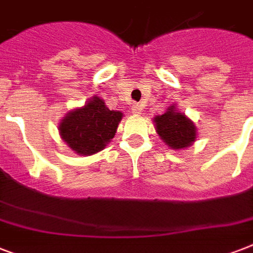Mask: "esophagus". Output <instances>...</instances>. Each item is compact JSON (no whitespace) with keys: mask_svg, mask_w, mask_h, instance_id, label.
I'll list each match as a JSON object with an SVG mask.
<instances>
[{"mask_svg":"<svg viewBox=\"0 0 253 253\" xmlns=\"http://www.w3.org/2000/svg\"><path fill=\"white\" fill-rule=\"evenodd\" d=\"M143 105L142 103H135L134 106H132V109H131V110H132V113H134V114H136V115H139V114H142V111H143Z\"/></svg>","mask_w":253,"mask_h":253,"instance_id":"1","label":"esophagus"}]
</instances>
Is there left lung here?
Instances as JSON below:
<instances>
[{"instance_id": "obj_1", "label": "left lung", "mask_w": 253, "mask_h": 253, "mask_svg": "<svg viewBox=\"0 0 253 253\" xmlns=\"http://www.w3.org/2000/svg\"><path fill=\"white\" fill-rule=\"evenodd\" d=\"M154 123L160 139L172 150H185L196 142V125L184 113H180L176 103L169 106L164 114L156 115Z\"/></svg>"}]
</instances>
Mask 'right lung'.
<instances>
[{
  "mask_svg": "<svg viewBox=\"0 0 253 253\" xmlns=\"http://www.w3.org/2000/svg\"><path fill=\"white\" fill-rule=\"evenodd\" d=\"M122 118V111L110 110L102 98L93 95L84 106L69 110L57 130L75 154L90 156L111 142Z\"/></svg>",
  "mask_w": 253,
  "mask_h": 253,
  "instance_id": "obj_1",
  "label": "right lung"
}]
</instances>
